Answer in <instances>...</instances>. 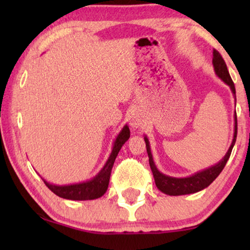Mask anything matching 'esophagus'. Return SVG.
Segmentation results:
<instances>
[{
  "mask_svg": "<svg viewBox=\"0 0 250 250\" xmlns=\"http://www.w3.org/2000/svg\"><path fill=\"white\" fill-rule=\"evenodd\" d=\"M143 123H145V121H143V118L139 114H134L132 116V118H131V126H132V127H134V128L142 127Z\"/></svg>",
  "mask_w": 250,
  "mask_h": 250,
  "instance_id": "34e87169",
  "label": "esophagus"
}]
</instances>
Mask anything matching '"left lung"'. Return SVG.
I'll return each instance as SVG.
<instances>
[{
  "label": "left lung",
  "mask_w": 250,
  "mask_h": 250,
  "mask_svg": "<svg viewBox=\"0 0 250 250\" xmlns=\"http://www.w3.org/2000/svg\"><path fill=\"white\" fill-rule=\"evenodd\" d=\"M213 64H214V69L218 75V77H221L222 80H223L225 83L231 87L232 92H233V94L235 95L234 83L233 81H232L230 74H229L227 63H225V61L223 58H222L220 52L215 49L213 50ZM237 133H238V123H237V115H235L233 141H232L230 149L228 150V153L225 155L224 158L222 159L220 163L216 164L215 166L210 167V168L205 169L203 172L194 174V175L190 177H184V179H175V177L166 176L156 168L155 164H153V160H152L151 151H150L149 141L148 139L145 138L146 152H148V156H149L150 168H151V172H152L153 179H155V183L157 188H158L160 191H163L164 193L169 194V196H181V194L194 193L205 189V188H207L218 175H220V173L223 170L225 165H227L228 160L230 158L232 149H233L235 140H237Z\"/></svg>",
  "instance_id": "8db88e82"
}]
</instances>
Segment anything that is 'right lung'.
<instances>
[{"label": "right lung", "instance_id": "right-lung-1", "mask_svg": "<svg viewBox=\"0 0 250 250\" xmlns=\"http://www.w3.org/2000/svg\"><path fill=\"white\" fill-rule=\"evenodd\" d=\"M129 138V128L127 126H125L122 129V132L119 133L115 141L114 149L110 157H109L108 162L105 163L104 168L101 169V172L94 177L93 180L88 181L85 183L80 184H71V186H53V184L47 183L46 181H44L45 186L52 191L53 193H56L57 196L60 198H64V199L69 200H92L100 198L105 193V191L108 189L109 186V180H110V174L112 166H114L115 159L117 157L119 150L123 146V145L127 141Z\"/></svg>", "mask_w": 250, "mask_h": 250}]
</instances>
